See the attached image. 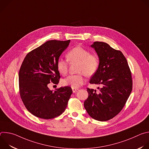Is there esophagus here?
Instances as JSON below:
<instances>
[{
  "mask_svg": "<svg viewBox=\"0 0 149 149\" xmlns=\"http://www.w3.org/2000/svg\"><path fill=\"white\" fill-rule=\"evenodd\" d=\"M78 90H79V89H78V88H72V92H73L74 93H77Z\"/></svg>",
  "mask_w": 149,
  "mask_h": 149,
  "instance_id": "obj_1",
  "label": "esophagus"
}]
</instances>
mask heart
<instances>
[{
	"instance_id": "1",
	"label": "heart",
	"mask_w": 149,
	"mask_h": 149,
	"mask_svg": "<svg viewBox=\"0 0 149 149\" xmlns=\"http://www.w3.org/2000/svg\"><path fill=\"white\" fill-rule=\"evenodd\" d=\"M67 61L70 63H77V75H69L62 80L64 86H70L72 88H77L84 84L85 79L84 74L91 76L96 73L99 65L98 56L95 54L81 47H75L70 49L66 55ZM56 67L59 73L65 75L68 72V63L62 59H59L56 63Z\"/></svg>"
}]
</instances>
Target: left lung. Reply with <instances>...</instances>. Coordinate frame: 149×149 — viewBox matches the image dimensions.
<instances>
[{"label": "left lung", "mask_w": 149, "mask_h": 149, "mask_svg": "<svg viewBox=\"0 0 149 149\" xmlns=\"http://www.w3.org/2000/svg\"><path fill=\"white\" fill-rule=\"evenodd\" d=\"M96 51L100 65L90 83L101 84L99 92L87 88L88 97L84 105L93 118L104 121L117 116L123 109L132 91V73L123 53L103 42L91 45Z\"/></svg>", "instance_id": "left-lung-1"}]
</instances>
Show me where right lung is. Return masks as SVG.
Instances as JSON below:
<instances>
[{"mask_svg": "<svg viewBox=\"0 0 149 149\" xmlns=\"http://www.w3.org/2000/svg\"><path fill=\"white\" fill-rule=\"evenodd\" d=\"M70 40H51L29 52L19 72L20 98L26 109L35 116L51 119L65 111L72 93L70 87H61L54 92L48 85L58 84L60 74L56 63L68 47Z\"/></svg>", "mask_w": 149, "mask_h": 149, "instance_id": "obj_1", "label": "right lung"}]
</instances>
